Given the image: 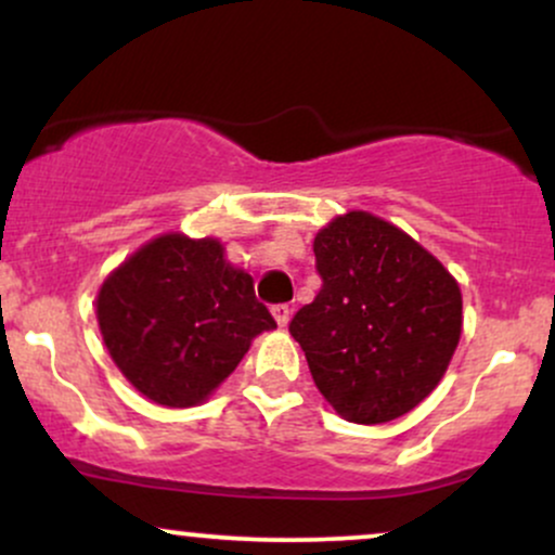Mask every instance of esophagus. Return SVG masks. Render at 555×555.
I'll list each match as a JSON object with an SVG mask.
<instances>
[{
    "label": "esophagus",
    "mask_w": 555,
    "mask_h": 555,
    "mask_svg": "<svg viewBox=\"0 0 555 555\" xmlns=\"http://www.w3.org/2000/svg\"><path fill=\"white\" fill-rule=\"evenodd\" d=\"M271 313H273V318H276L279 326H286L292 318V308L286 302H276V305H271Z\"/></svg>",
    "instance_id": "1"
}]
</instances>
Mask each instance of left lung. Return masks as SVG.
Returning <instances> with one entry per match:
<instances>
[{
    "label": "left lung",
    "instance_id": "left-lung-1",
    "mask_svg": "<svg viewBox=\"0 0 555 555\" xmlns=\"http://www.w3.org/2000/svg\"><path fill=\"white\" fill-rule=\"evenodd\" d=\"M321 289L289 321L315 386L349 423L406 415L449 367L462 292L401 229L349 211L313 242Z\"/></svg>",
    "mask_w": 555,
    "mask_h": 555
}]
</instances>
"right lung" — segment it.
I'll use <instances>...</instances> for the list:
<instances>
[{"instance_id": "right-lung-1", "label": "right lung", "mask_w": 555, "mask_h": 555, "mask_svg": "<svg viewBox=\"0 0 555 555\" xmlns=\"http://www.w3.org/2000/svg\"><path fill=\"white\" fill-rule=\"evenodd\" d=\"M112 360L143 397L193 406L276 321L216 240L167 234L125 260L95 299Z\"/></svg>"}]
</instances>
